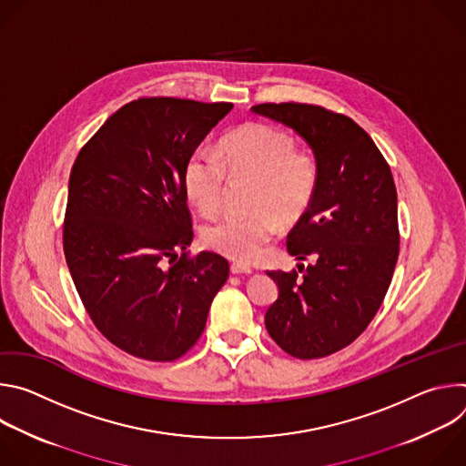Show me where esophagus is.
I'll list each match as a JSON object with an SVG mask.
<instances>
[{
    "label": "esophagus",
    "instance_id": "obj_1",
    "mask_svg": "<svg viewBox=\"0 0 466 466\" xmlns=\"http://www.w3.org/2000/svg\"><path fill=\"white\" fill-rule=\"evenodd\" d=\"M230 271H232V275H248V273H252L250 265H247V263H232Z\"/></svg>",
    "mask_w": 466,
    "mask_h": 466
}]
</instances>
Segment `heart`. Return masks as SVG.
<instances>
[{"label": "heart", "mask_w": 466, "mask_h": 466, "mask_svg": "<svg viewBox=\"0 0 466 466\" xmlns=\"http://www.w3.org/2000/svg\"><path fill=\"white\" fill-rule=\"evenodd\" d=\"M228 180H252L245 216H227L203 232L205 245L227 258L252 261L279 232L280 219H299L313 201L319 167L313 155L295 151L288 132L247 123L223 140L219 153L197 149L184 167V189L203 216L219 212Z\"/></svg>", "instance_id": "b5f03b06"}]
</instances>
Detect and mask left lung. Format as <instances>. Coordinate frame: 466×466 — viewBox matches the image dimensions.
I'll return each mask as SVG.
<instances>
[{
	"instance_id": "1",
	"label": "left lung",
	"mask_w": 466,
	"mask_h": 466,
	"mask_svg": "<svg viewBox=\"0 0 466 466\" xmlns=\"http://www.w3.org/2000/svg\"><path fill=\"white\" fill-rule=\"evenodd\" d=\"M250 110L293 128L317 160L313 201L288 236V252L313 263L268 273L279 299L265 313V328L293 358H324L363 334L389 289L400 243L394 180L372 138L349 116L306 103Z\"/></svg>"
}]
</instances>
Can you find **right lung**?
I'll list each match as a JSON object with an SVG mask.
<instances>
[{
	"label": "right lung",
	"mask_w": 466,
	"mask_h": 466,
	"mask_svg": "<svg viewBox=\"0 0 466 466\" xmlns=\"http://www.w3.org/2000/svg\"><path fill=\"white\" fill-rule=\"evenodd\" d=\"M232 103L142 97L114 112L70 173L64 256L101 334L147 361H175L201 338L228 279L193 239L184 167ZM181 256H177V250Z\"/></svg>",
	"instance_id": "1"
}]
</instances>
